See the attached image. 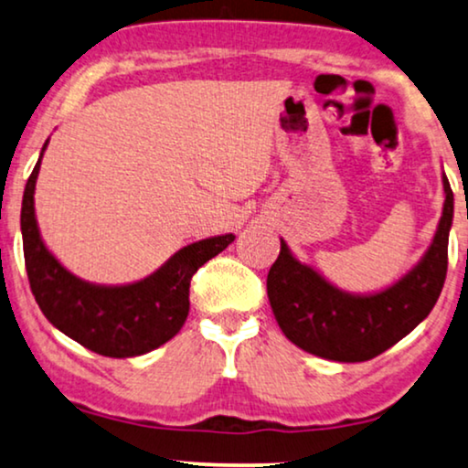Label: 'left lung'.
Returning <instances> with one entry per match:
<instances>
[{"instance_id": "left-lung-1", "label": "left lung", "mask_w": 468, "mask_h": 468, "mask_svg": "<svg viewBox=\"0 0 468 468\" xmlns=\"http://www.w3.org/2000/svg\"><path fill=\"white\" fill-rule=\"evenodd\" d=\"M443 190V214L428 250L381 291L340 289L280 239V254L267 273V297L286 338L316 357L353 364L377 357L413 332L434 308L445 282L453 222V192L445 173Z\"/></svg>"}]
</instances>
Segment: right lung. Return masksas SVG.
Returning <instances> with one entry per match:
<instances>
[{"instance_id": "obj_1", "label": "right lung", "mask_w": 468, "mask_h": 468, "mask_svg": "<svg viewBox=\"0 0 468 468\" xmlns=\"http://www.w3.org/2000/svg\"><path fill=\"white\" fill-rule=\"evenodd\" d=\"M40 158L25 184L21 233L31 292L53 327L104 357H136L169 342L190 310V280L235 235H214L184 246L149 276L126 284H96L74 276L42 239L34 195Z\"/></svg>"}]
</instances>
